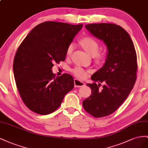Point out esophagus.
<instances>
[{
	"mask_svg": "<svg viewBox=\"0 0 148 148\" xmlns=\"http://www.w3.org/2000/svg\"><path fill=\"white\" fill-rule=\"evenodd\" d=\"M74 86L75 87H81L85 85V84H84L83 82L79 81V80L77 79H74Z\"/></svg>",
	"mask_w": 148,
	"mask_h": 148,
	"instance_id": "obj_1",
	"label": "esophagus"
}]
</instances>
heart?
<instances>
[{"instance_id":"obj_1","label":"heart","mask_w":148,"mask_h":148,"mask_svg":"<svg viewBox=\"0 0 148 148\" xmlns=\"http://www.w3.org/2000/svg\"><path fill=\"white\" fill-rule=\"evenodd\" d=\"M81 44L86 51L92 56H94L95 61L98 64H103L107 60L108 57V50L103 49L102 51L99 50L100 49V43L94 38L90 36H87L81 40ZM74 49V44L71 43L67 46L66 54V56H70L73 52ZM72 73L75 77L80 79H84L87 77V71L82 68L81 66H75L74 68L71 70Z\"/></svg>"}]
</instances>
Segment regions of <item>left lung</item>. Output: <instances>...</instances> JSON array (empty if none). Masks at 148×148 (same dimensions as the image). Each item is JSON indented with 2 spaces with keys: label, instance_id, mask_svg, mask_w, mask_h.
I'll return each instance as SVG.
<instances>
[{
  "label": "left lung",
  "instance_id": "8db88e82",
  "mask_svg": "<svg viewBox=\"0 0 148 148\" xmlns=\"http://www.w3.org/2000/svg\"><path fill=\"white\" fill-rule=\"evenodd\" d=\"M86 28L108 48L104 66L87 84L92 93L82 102L85 110L93 116L111 115L120 107L133 89L137 77V56L132 38L121 27L113 23H92Z\"/></svg>",
  "mask_w": 148,
  "mask_h": 148
}]
</instances>
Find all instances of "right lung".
<instances>
[{
    "label": "right lung",
    "mask_w": 148,
    "mask_h": 148,
    "mask_svg": "<svg viewBox=\"0 0 148 148\" xmlns=\"http://www.w3.org/2000/svg\"><path fill=\"white\" fill-rule=\"evenodd\" d=\"M82 26L52 21L41 23L19 46L14 60V77L21 98L32 112L40 115L54 112L73 88L71 75L56 77L51 69L54 62L65 60L67 46Z\"/></svg>",
    "instance_id": "right-lung-1"
}]
</instances>
